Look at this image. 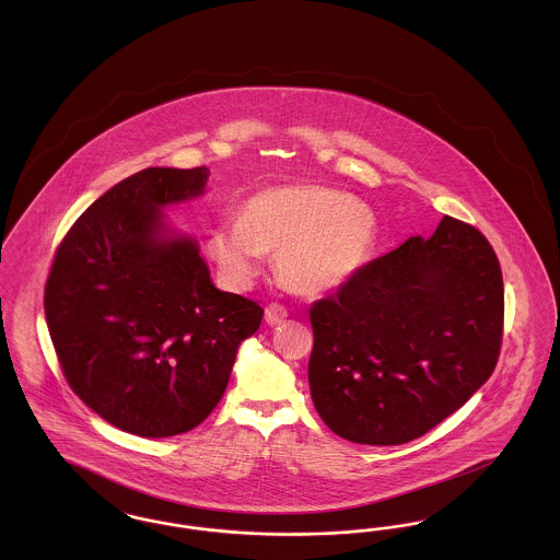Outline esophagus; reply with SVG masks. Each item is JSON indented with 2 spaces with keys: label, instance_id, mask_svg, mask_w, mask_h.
<instances>
[{
  "label": "esophagus",
  "instance_id": "esophagus-1",
  "mask_svg": "<svg viewBox=\"0 0 560 560\" xmlns=\"http://www.w3.org/2000/svg\"><path fill=\"white\" fill-rule=\"evenodd\" d=\"M285 319H288V311L281 304H268L265 311V320L268 325H279Z\"/></svg>",
  "mask_w": 560,
  "mask_h": 560
}]
</instances>
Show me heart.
Segmentation results:
<instances>
[{"mask_svg":"<svg viewBox=\"0 0 560 560\" xmlns=\"http://www.w3.org/2000/svg\"><path fill=\"white\" fill-rule=\"evenodd\" d=\"M377 243L375 213L345 190L323 185H277L249 195L237 222L213 226L208 256L222 279L247 290L275 254L279 279L302 295L345 288L370 262Z\"/></svg>","mask_w":560,"mask_h":560,"instance_id":"1","label":"heart"}]
</instances>
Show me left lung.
I'll return each instance as SVG.
<instances>
[{"label":"left lung","instance_id":"8db88e82","mask_svg":"<svg viewBox=\"0 0 560 560\" xmlns=\"http://www.w3.org/2000/svg\"><path fill=\"white\" fill-rule=\"evenodd\" d=\"M311 397L320 420L361 445L427 434L495 370L504 281L489 241L443 215L311 308Z\"/></svg>","mask_w":560,"mask_h":560}]
</instances>
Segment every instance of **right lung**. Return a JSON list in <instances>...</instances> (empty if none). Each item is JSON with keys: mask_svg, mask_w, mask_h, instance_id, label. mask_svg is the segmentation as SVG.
I'll return each mask as SVG.
<instances>
[{"mask_svg": "<svg viewBox=\"0 0 560 560\" xmlns=\"http://www.w3.org/2000/svg\"><path fill=\"white\" fill-rule=\"evenodd\" d=\"M210 170L147 167L108 188L60 243L46 320L62 373L108 424L147 439L199 427L265 311L220 292L199 241L165 208L199 199Z\"/></svg>", "mask_w": 560, "mask_h": 560, "instance_id": "right-lung-1", "label": "right lung"}]
</instances>
